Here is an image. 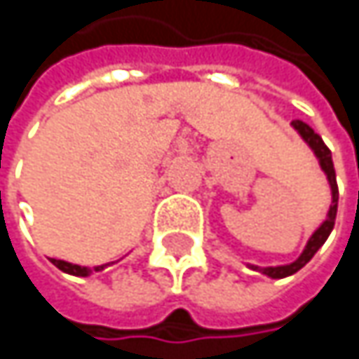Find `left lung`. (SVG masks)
<instances>
[{"label":"left lung","instance_id":"1","mask_svg":"<svg viewBox=\"0 0 359 359\" xmlns=\"http://www.w3.org/2000/svg\"><path fill=\"white\" fill-rule=\"evenodd\" d=\"M291 126L297 130V135L306 141V145L314 151L323 172L326 175V180H328V187H330V208H328V214L323 220V224L312 233V237L308 239L306 248L302 251V255L291 262V264H285V266H266V268H259V266H251V270H257L270 278H285V276H291L295 274L297 270H302L312 257L314 253L320 250L324 245V241L328 239V235L332 233V226H334V218H337V205H339V187H337V175H334V166H332V156H330V149L324 145L323 137L318 133L312 130V126H308L306 122L302 120H293Z\"/></svg>","mask_w":359,"mask_h":359}]
</instances>
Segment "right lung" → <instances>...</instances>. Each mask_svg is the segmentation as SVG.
<instances>
[{
	"instance_id": "1",
	"label": "right lung",
	"mask_w": 359,
	"mask_h": 359,
	"mask_svg": "<svg viewBox=\"0 0 359 359\" xmlns=\"http://www.w3.org/2000/svg\"><path fill=\"white\" fill-rule=\"evenodd\" d=\"M49 262H51L53 266H57L62 272H66V274H72V276H89V274H93V272H100V270H104V268L108 266V264H102V266H95V268H87V266L70 264V262L55 259V257H49Z\"/></svg>"
}]
</instances>
